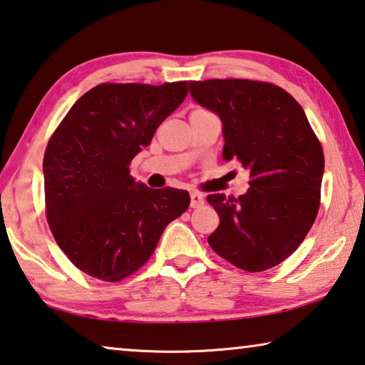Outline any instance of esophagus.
I'll return each mask as SVG.
<instances>
[{"label": "esophagus", "mask_w": 365, "mask_h": 365, "mask_svg": "<svg viewBox=\"0 0 365 365\" xmlns=\"http://www.w3.org/2000/svg\"><path fill=\"white\" fill-rule=\"evenodd\" d=\"M205 205V196L198 193V192H193L192 195H190V206L192 207H200Z\"/></svg>", "instance_id": "esophagus-1"}]
</instances>
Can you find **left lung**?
I'll return each mask as SVG.
<instances>
[{
  "mask_svg": "<svg viewBox=\"0 0 365 365\" xmlns=\"http://www.w3.org/2000/svg\"><path fill=\"white\" fill-rule=\"evenodd\" d=\"M190 94L222 121L224 160L250 172L245 195H207L219 225L207 242L258 273L292 255L315 222L325 158L304 108L279 86L250 79L190 81Z\"/></svg>",
  "mask_w": 365,
  "mask_h": 365,
  "instance_id": "left-lung-1",
  "label": "left lung"
}]
</instances>
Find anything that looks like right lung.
Returning a JSON list of instances; mask_svg holds the SVG:
<instances>
[{
  "label": "right lung",
  "instance_id": "1",
  "mask_svg": "<svg viewBox=\"0 0 365 365\" xmlns=\"http://www.w3.org/2000/svg\"><path fill=\"white\" fill-rule=\"evenodd\" d=\"M187 81L103 83L69 108L43 155L45 212L58 247L83 273L118 282L136 273L164 229L187 211L185 190L130 175L135 155L183 102Z\"/></svg>",
  "mask_w": 365,
  "mask_h": 365
}]
</instances>
